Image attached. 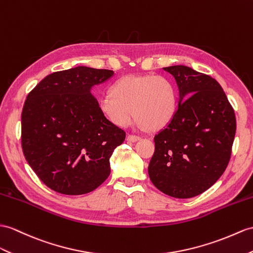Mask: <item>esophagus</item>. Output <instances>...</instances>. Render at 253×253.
I'll use <instances>...</instances> for the list:
<instances>
[{
	"instance_id": "esophagus-1",
	"label": "esophagus",
	"mask_w": 253,
	"mask_h": 253,
	"mask_svg": "<svg viewBox=\"0 0 253 253\" xmlns=\"http://www.w3.org/2000/svg\"><path fill=\"white\" fill-rule=\"evenodd\" d=\"M126 139L128 141H137L140 139V136H137V135H127Z\"/></svg>"
}]
</instances>
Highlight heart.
Wrapping results in <instances>:
<instances>
[{
	"mask_svg": "<svg viewBox=\"0 0 253 253\" xmlns=\"http://www.w3.org/2000/svg\"><path fill=\"white\" fill-rule=\"evenodd\" d=\"M100 109L114 125L126 127L135 116L143 126L159 130L174 118L177 91L171 80L163 76L128 75L113 85L100 100Z\"/></svg>",
	"mask_w": 253,
	"mask_h": 253,
	"instance_id": "obj_1",
	"label": "heart"
}]
</instances>
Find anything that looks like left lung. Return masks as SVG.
I'll return each instance as SVG.
<instances>
[{
  "label": "left lung",
  "instance_id": "1",
  "mask_svg": "<svg viewBox=\"0 0 253 253\" xmlns=\"http://www.w3.org/2000/svg\"><path fill=\"white\" fill-rule=\"evenodd\" d=\"M163 70L174 76L179 102L174 118L155 136L148 174L161 192L190 199L211 188L224 173L236 118L212 77L184 65Z\"/></svg>",
  "mask_w": 253,
  "mask_h": 253
}]
</instances>
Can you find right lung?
<instances>
[{"mask_svg":"<svg viewBox=\"0 0 253 253\" xmlns=\"http://www.w3.org/2000/svg\"><path fill=\"white\" fill-rule=\"evenodd\" d=\"M113 75L87 66L54 72L27 96L21 114L23 155L55 192L89 193L110 174L109 158L126 132L102 114L91 88Z\"/></svg>","mask_w":253,"mask_h":253,"instance_id":"add662e5","label":"right lung"}]
</instances>
